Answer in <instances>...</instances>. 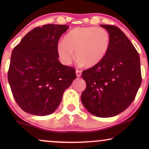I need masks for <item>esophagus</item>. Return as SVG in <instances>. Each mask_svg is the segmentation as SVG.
I'll list each match as a JSON object with an SVG mask.
<instances>
[{
  "label": "esophagus",
  "instance_id": "34e87169",
  "mask_svg": "<svg viewBox=\"0 0 149 149\" xmlns=\"http://www.w3.org/2000/svg\"><path fill=\"white\" fill-rule=\"evenodd\" d=\"M76 73L77 77H80V76H81V74H82V71H80V70L76 69Z\"/></svg>",
  "mask_w": 149,
  "mask_h": 149
}]
</instances>
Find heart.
<instances>
[{
  "label": "heart",
  "mask_w": 149,
  "mask_h": 149,
  "mask_svg": "<svg viewBox=\"0 0 149 149\" xmlns=\"http://www.w3.org/2000/svg\"><path fill=\"white\" fill-rule=\"evenodd\" d=\"M111 43L109 31L102 27H76L66 34L63 42L58 45V54L61 61L70 64L75 52L81 64L92 67L106 56Z\"/></svg>",
  "instance_id": "obj_1"
}]
</instances>
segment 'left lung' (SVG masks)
Segmentation results:
<instances>
[{
    "label": "left lung",
    "mask_w": 149,
    "mask_h": 149,
    "mask_svg": "<svg viewBox=\"0 0 149 149\" xmlns=\"http://www.w3.org/2000/svg\"><path fill=\"white\" fill-rule=\"evenodd\" d=\"M111 36V43L99 64L82 72L86 88L81 95L84 107L97 117H113L134 100L141 83L140 58L125 34L113 25L101 24Z\"/></svg>",
    "instance_id": "left-lung-1"
}]
</instances>
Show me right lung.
Masks as SVG:
<instances>
[{"mask_svg": "<svg viewBox=\"0 0 149 149\" xmlns=\"http://www.w3.org/2000/svg\"><path fill=\"white\" fill-rule=\"evenodd\" d=\"M69 26L45 24L29 32L12 52L8 82L23 111L36 116L52 113L66 89L76 79V70L58 59V42Z\"/></svg>", "mask_w": 149, "mask_h": 149, "instance_id": "right-lung-1", "label": "right lung"}]
</instances>
